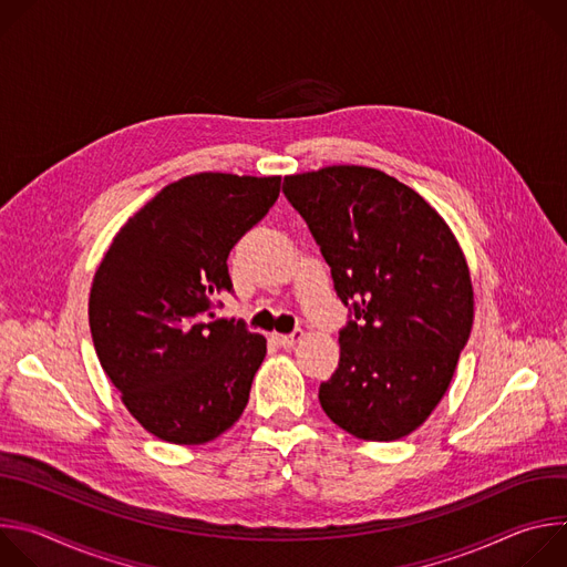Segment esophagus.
Listing matches in <instances>:
<instances>
[{"instance_id":"esophagus-1","label":"esophagus","mask_w":567,"mask_h":567,"mask_svg":"<svg viewBox=\"0 0 567 567\" xmlns=\"http://www.w3.org/2000/svg\"><path fill=\"white\" fill-rule=\"evenodd\" d=\"M302 339V332L296 330L291 334H274V341L280 346V348H293L298 341Z\"/></svg>"}]
</instances>
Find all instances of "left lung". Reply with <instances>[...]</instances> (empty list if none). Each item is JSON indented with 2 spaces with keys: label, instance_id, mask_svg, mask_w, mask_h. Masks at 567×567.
Returning <instances> with one entry per match:
<instances>
[{
  "label": "left lung",
  "instance_id": "obj_1",
  "mask_svg": "<svg viewBox=\"0 0 567 567\" xmlns=\"http://www.w3.org/2000/svg\"><path fill=\"white\" fill-rule=\"evenodd\" d=\"M287 199L307 221L354 320L318 388L326 415L365 442L417 431L446 394L473 328V285L460 241L413 188L365 166L289 175Z\"/></svg>",
  "mask_w": 567,
  "mask_h": 567
}]
</instances>
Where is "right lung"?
<instances>
[{"mask_svg": "<svg viewBox=\"0 0 567 567\" xmlns=\"http://www.w3.org/2000/svg\"><path fill=\"white\" fill-rule=\"evenodd\" d=\"M280 177L199 173L168 184L114 235L90 291L99 361L154 437L197 446L245 413L267 339L217 320L226 258L276 204Z\"/></svg>", "mask_w": 567, "mask_h": 567, "instance_id": "right-lung-1", "label": "right lung"}]
</instances>
